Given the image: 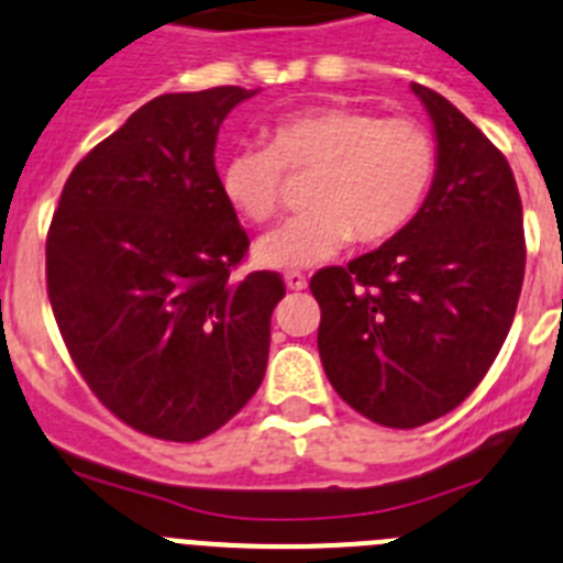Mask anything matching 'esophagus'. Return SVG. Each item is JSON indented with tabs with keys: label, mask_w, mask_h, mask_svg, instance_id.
I'll return each instance as SVG.
<instances>
[{
	"label": "esophagus",
	"mask_w": 563,
	"mask_h": 563,
	"mask_svg": "<svg viewBox=\"0 0 563 563\" xmlns=\"http://www.w3.org/2000/svg\"><path fill=\"white\" fill-rule=\"evenodd\" d=\"M283 280H286V286L291 288V291H302V288L308 286L306 275H300V272H286V277H283Z\"/></svg>",
	"instance_id": "1"
}]
</instances>
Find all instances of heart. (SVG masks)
Wrapping results in <instances>:
<instances>
[{"mask_svg":"<svg viewBox=\"0 0 563 563\" xmlns=\"http://www.w3.org/2000/svg\"><path fill=\"white\" fill-rule=\"evenodd\" d=\"M308 212L263 235L255 257L269 269L331 261L356 238L384 244L401 235L438 176V145L427 125L378 118L356 106H311L269 129L266 145H241L219 162V194L244 221L275 219L286 176H310Z\"/></svg>","mask_w":563,"mask_h":563,"instance_id":"1","label":"heart"}]
</instances>
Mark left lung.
Segmentation results:
<instances>
[{
    "label": "left lung",
    "instance_id": "obj_1",
    "mask_svg": "<svg viewBox=\"0 0 563 563\" xmlns=\"http://www.w3.org/2000/svg\"><path fill=\"white\" fill-rule=\"evenodd\" d=\"M438 176L412 224L311 277L317 347L344 404L389 429L423 427L483 382L525 280L521 199L508 159L457 106L412 84Z\"/></svg>",
    "mask_w": 563,
    "mask_h": 563
}]
</instances>
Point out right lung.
Returning <instances> with one entry per match:
<instances>
[{
	"mask_svg": "<svg viewBox=\"0 0 563 563\" xmlns=\"http://www.w3.org/2000/svg\"><path fill=\"white\" fill-rule=\"evenodd\" d=\"M257 89L148 100L69 174L47 294L80 376L151 438L194 443L257 393L280 275L232 280L250 238L216 179V140Z\"/></svg>",
	"mask_w": 563,
	"mask_h": 563,
	"instance_id": "right-lung-1",
	"label": "right lung"
}]
</instances>
